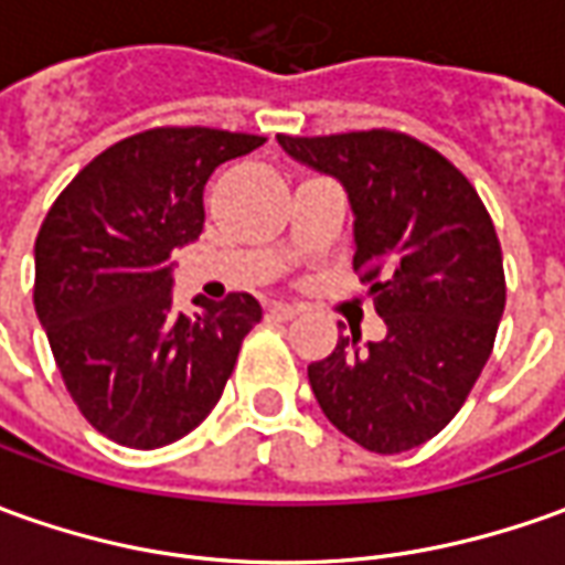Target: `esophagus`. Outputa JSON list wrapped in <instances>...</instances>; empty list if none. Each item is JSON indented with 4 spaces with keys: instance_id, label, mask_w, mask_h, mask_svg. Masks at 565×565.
Returning a JSON list of instances; mask_svg holds the SVG:
<instances>
[{
    "instance_id": "obj_1",
    "label": "esophagus",
    "mask_w": 565,
    "mask_h": 565,
    "mask_svg": "<svg viewBox=\"0 0 565 565\" xmlns=\"http://www.w3.org/2000/svg\"><path fill=\"white\" fill-rule=\"evenodd\" d=\"M298 313H301V307H298V305H286V301H279V305L270 307V317H274V320H282V322L295 320Z\"/></svg>"
}]
</instances>
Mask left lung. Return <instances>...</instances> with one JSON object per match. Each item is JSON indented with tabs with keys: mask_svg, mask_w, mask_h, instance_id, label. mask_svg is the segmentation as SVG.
<instances>
[{
	"mask_svg": "<svg viewBox=\"0 0 565 565\" xmlns=\"http://www.w3.org/2000/svg\"><path fill=\"white\" fill-rule=\"evenodd\" d=\"M291 159L332 174L353 209V270L387 326L307 365L326 418L353 443L396 455L437 437L465 406L504 313V264L483 200L412 135L372 128L276 135Z\"/></svg>",
	"mask_w": 565,
	"mask_h": 565,
	"instance_id": "1",
	"label": "left lung"
}]
</instances>
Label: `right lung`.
I'll use <instances>...</instances> for the list:
<instances>
[{
  "label": "right lung",
  "instance_id": "add662e5",
  "mask_svg": "<svg viewBox=\"0 0 565 565\" xmlns=\"http://www.w3.org/2000/svg\"><path fill=\"white\" fill-rule=\"evenodd\" d=\"M267 138L162 126L107 147L54 200L36 236L33 305L85 422L128 449L186 437L217 406L260 305L171 301V252L200 239L202 190Z\"/></svg>",
  "mask_w": 565,
  "mask_h": 565
}]
</instances>
